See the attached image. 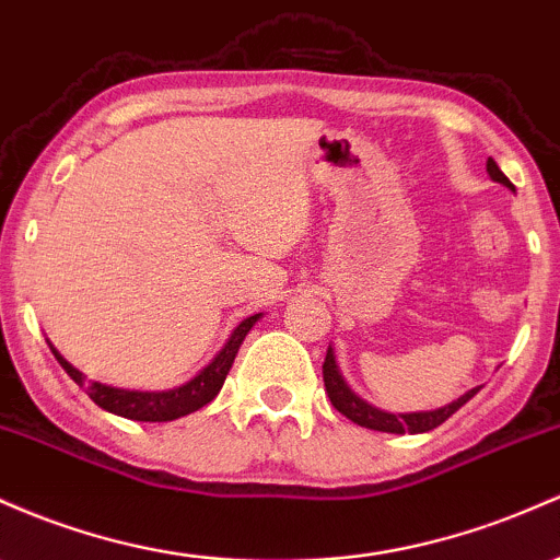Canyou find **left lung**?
Wrapping results in <instances>:
<instances>
[{
  "mask_svg": "<svg viewBox=\"0 0 560 560\" xmlns=\"http://www.w3.org/2000/svg\"><path fill=\"white\" fill-rule=\"evenodd\" d=\"M487 172L494 183H502V186L513 188V183L502 175V170L497 167L494 159H489L487 162ZM324 385H327L331 407L340 411V415H346L350 422H355V425L380 430V433H428V430L439 428L441 422L450 420L454 411H457L459 407H465V404H468L470 398L481 390V385H478V388H470L468 393H463L457 401L444 404V407L428 409V411H398L396 415V411L377 409V407H372L370 401H364V398L355 396V393L350 390L346 377H342L340 366H337L335 350H331V346L327 350V359H324Z\"/></svg>",
  "mask_w": 560,
  "mask_h": 560,
  "instance_id": "obj_1",
  "label": "left lung"
}]
</instances>
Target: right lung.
Segmentation results:
<instances>
[{
  "label": "right lung",
  "instance_id": "add662e5",
  "mask_svg": "<svg viewBox=\"0 0 560 560\" xmlns=\"http://www.w3.org/2000/svg\"><path fill=\"white\" fill-rule=\"evenodd\" d=\"M262 318V313H255V316H247L236 329L231 331L229 342L218 350V355L199 370V374L188 380V383L175 385L170 390H130V388H114V385L97 383V380H88L77 366L69 364L63 355L55 350L50 340V350L58 359V364L63 366L66 374L79 385V388L88 390V396L97 404L101 409L110 411V415L127 417V420L138 422H170L177 420V417H186L190 411L207 407L214 396H218L220 388H223L225 377H229L233 359H236L238 348H242L244 337L249 335V329L255 327Z\"/></svg>",
  "mask_w": 560,
  "mask_h": 560
}]
</instances>
